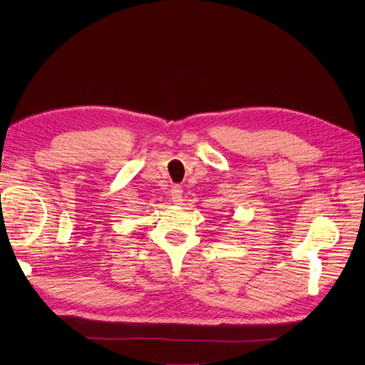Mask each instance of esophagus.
I'll return each mask as SVG.
<instances>
[{"label":"esophagus","instance_id":"obj_1","mask_svg":"<svg viewBox=\"0 0 365 365\" xmlns=\"http://www.w3.org/2000/svg\"><path fill=\"white\" fill-rule=\"evenodd\" d=\"M170 193H172V202H175V204L182 202V189L180 185H173Z\"/></svg>","mask_w":365,"mask_h":365}]
</instances>
